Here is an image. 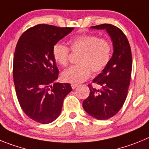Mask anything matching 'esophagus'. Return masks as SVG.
Returning <instances> with one entry per match:
<instances>
[{
    "label": "esophagus",
    "mask_w": 149,
    "mask_h": 149,
    "mask_svg": "<svg viewBox=\"0 0 149 149\" xmlns=\"http://www.w3.org/2000/svg\"><path fill=\"white\" fill-rule=\"evenodd\" d=\"M78 87V84H71V88H73V89H75V88H76Z\"/></svg>",
    "instance_id": "1"
}]
</instances>
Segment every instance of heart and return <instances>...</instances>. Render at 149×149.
<instances>
[{
  "label": "heart",
  "instance_id": "obj_1",
  "mask_svg": "<svg viewBox=\"0 0 149 149\" xmlns=\"http://www.w3.org/2000/svg\"><path fill=\"white\" fill-rule=\"evenodd\" d=\"M70 49L73 53H80L78 57L79 65L70 68L61 74L66 82L79 84L91 76V70L94 73L102 71L110 61L112 52L111 43L104 38L93 35L77 36L69 41ZM55 61L62 67L68 66L70 49L61 44H56L53 48Z\"/></svg>",
  "mask_w": 149,
  "mask_h": 149
}]
</instances>
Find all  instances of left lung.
<instances>
[{
    "label": "left lung",
    "instance_id": "1",
    "mask_svg": "<svg viewBox=\"0 0 149 149\" xmlns=\"http://www.w3.org/2000/svg\"><path fill=\"white\" fill-rule=\"evenodd\" d=\"M91 28L105 29L113 43V53L108 65L93 79L100 89L88 84L90 95L82 104L88 114L97 120H104L116 115L126 100L131 81L132 56L128 38L120 29L109 24Z\"/></svg>",
    "mask_w": 149,
    "mask_h": 149
}]
</instances>
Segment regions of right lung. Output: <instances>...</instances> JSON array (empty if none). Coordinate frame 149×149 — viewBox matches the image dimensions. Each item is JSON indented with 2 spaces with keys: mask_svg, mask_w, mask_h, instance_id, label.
I'll return each mask as SVG.
<instances>
[{
  "mask_svg": "<svg viewBox=\"0 0 149 149\" xmlns=\"http://www.w3.org/2000/svg\"><path fill=\"white\" fill-rule=\"evenodd\" d=\"M73 27L38 24L21 35L13 59V78L21 108L34 121L48 124L58 117L65 96L72 91L68 83H58V69L53 48Z\"/></svg>",
  "mask_w": 149,
  "mask_h": 149,
  "instance_id": "right-lung-1",
  "label": "right lung"
}]
</instances>
